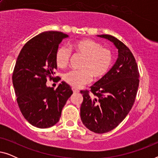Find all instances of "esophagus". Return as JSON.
Returning <instances> with one entry per match:
<instances>
[{
  "label": "esophagus",
  "mask_w": 158,
  "mask_h": 158,
  "mask_svg": "<svg viewBox=\"0 0 158 158\" xmlns=\"http://www.w3.org/2000/svg\"><path fill=\"white\" fill-rule=\"evenodd\" d=\"M72 90H73V93H79L80 92L79 90H77V89H76V88H73Z\"/></svg>",
  "instance_id": "esophagus-1"
}]
</instances>
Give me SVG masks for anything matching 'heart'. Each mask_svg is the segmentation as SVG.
<instances>
[{"label": "heart", "mask_w": 158, "mask_h": 158, "mask_svg": "<svg viewBox=\"0 0 158 158\" xmlns=\"http://www.w3.org/2000/svg\"><path fill=\"white\" fill-rule=\"evenodd\" d=\"M70 49L75 54L84 57L80 70H72L64 75V80L74 88H80L91 80L95 81L103 78L113 62L111 51L103 48L100 43L96 41L83 39L72 43ZM71 56L70 51L64 46L57 49L55 55V63L57 67L64 68L68 65Z\"/></svg>", "instance_id": "1"}]
</instances>
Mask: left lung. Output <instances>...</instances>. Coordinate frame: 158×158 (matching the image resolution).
I'll list each match as a JSON object with an SVG mask.
<instances>
[{
  "instance_id": "obj_1",
  "label": "left lung",
  "mask_w": 158,
  "mask_h": 158,
  "mask_svg": "<svg viewBox=\"0 0 158 158\" xmlns=\"http://www.w3.org/2000/svg\"><path fill=\"white\" fill-rule=\"evenodd\" d=\"M118 49L115 64L103 78L88 90H81L83 124L95 133L103 134L116 128L129 114L135 103L139 83L138 67L132 53L116 37L101 34Z\"/></svg>"
}]
</instances>
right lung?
I'll use <instances>...</instances> for the list:
<instances>
[{"label": "right lung", "instance_id": "add662e5", "mask_svg": "<svg viewBox=\"0 0 158 158\" xmlns=\"http://www.w3.org/2000/svg\"><path fill=\"white\" fill-rule=\"evenodd\" d=\"M68 37L60 31L42 32L26 43L17 58L12 76L17 103L23 117L38 128L57 124L73 94L71 87L64 81L56 89L46 84L47 77L54 80L57 68L55 52Z\"/></svg>", "mask_w": 158, "mask_h": 158}]
</instances>
